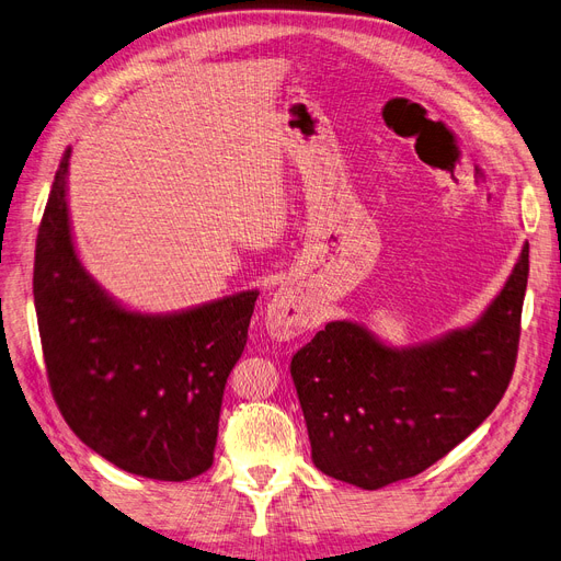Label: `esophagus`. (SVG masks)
Wrapping results in <instances>:
<instances>
[{
  "label": "esophagus",
  "mask_w": 561,
  "mask_h": 561,
  "mask_svg": "<svg viewBox=\"0 0 561 561\" xmlns=\"http://www.w3.org/2000/svg\"><path fill=\"white\" fill-rule=\"evenodd\" d=\"M319 317L314 307L307 302L305 294L296 286H284L267 305V333L277 340H291L305 331L314 329Z\"/></svg>",
  "instance_id": "obj_1"
}]
</instances>
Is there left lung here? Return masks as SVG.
<instances>
[{
  "label": "left lung",
  "instance_id": "8db88e82",
  "mask_svg": "<svg viewBox=\"0 0 561 561\" xmlns=\"http://www.w3.org/2000/svg\"><path fill=\"white\" fill-rule=\"evenodd\" d=\"M529 244L471 329L391 350L352 321H331L291 358L321 473L360 490L408 480L492 414L517 360Z\"/></svg>",
  "mask_w": 561,
  "mask_h": 561
}]
</instances>
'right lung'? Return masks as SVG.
Listing matches in <instances>:
<instances>
[{
	"mask_svg": "<svg viewBox=\"0 0 561 561\" xmlns=\"http://www.w3.org/2000/svg\"><path fill=\"white\" fill-rule=\"evenodd\" d=\"M62 153L34 249V307L50 393L69 428L123 471L182 482L214 461L228 375L259 291L170 317L123 310L71 244Z\"/></svg>",
	"mask_w": 561,
	"mask_h": 561,
	"instance_id": "obj_1",
	"label": "right lung"
}]
</instances>
